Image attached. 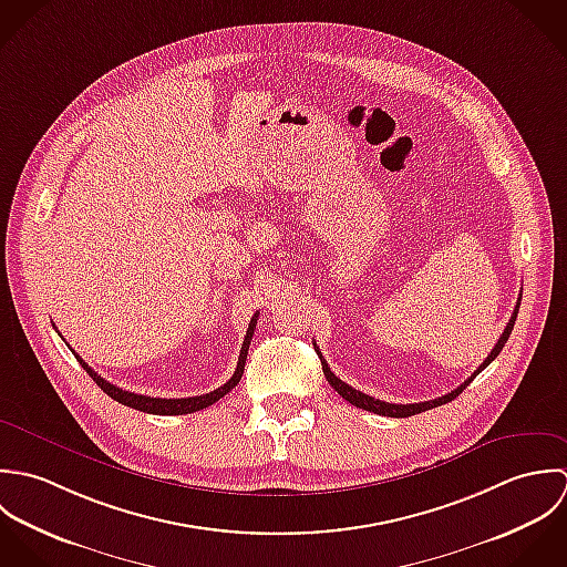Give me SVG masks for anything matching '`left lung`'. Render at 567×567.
Listing matches in <instances>:
<instances>
[{
    "instance_id": "obj_1",
    "label": "left lung",
    "mask_w": 567,
    "mask_h": 567,
    "mask_svg": "<svg viewBox=\"0 0 567 567\" xmlns=\"http://www.w3.org/2000/svg\"><path fill=\"white\" fill-rule=\"evenodd\" d=\"M519 305H522V293H519V298H517V307H515V311H513V316H511V320H508V324H506V329H504V333H502V338L497 340L495 343V348L491 350V354L480 363V368L460 385V388H455L452 390L450 394H445V396H439V399H434V401H425V403H410V405H399V403H385V401H379V399H374V396H368V394H363V392H359V390H354V388H350L348 383H343L341 379H338L333 372H331V368H329V363L324 361V357L320 354V350H318V346H316V350H318V354H320V361H322V370H324V377H327V381L336 388V392L340 394L341 399H346L348 403H352L354 408H361V410H365V412H374V414H379V416H392V419H405V416H414V414H421V412H425V410H432V408H439V405H443V403H450L453 401L499 352H502V348H504V343L508 341L511 338V331H513V327H515V320H517V311H519Z\"/></svg>"
}]
</instances>
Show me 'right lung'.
I'll list each match as a JSON object with an SVG mask.
<instances>
[{
	"label": "right lung",
	"instance_id": "1",
	"mask_svg": "<svg viewBox=\"0 0 567 567\" xmlns=\"http://www.w3.org/2000/svg\"><path fill=\"white\" fill-rule=\"evenodd\" d=\"M256 318H258V313H256V316L251 318V322H249L247 336H245L243 346H240V354H238L236 370H234V374L229 377V381L224 383L221 388H217L215 392H208V394H202V396H188V399H155V396H144V394L126 392V390L117 388L114 383L105 381V379H103L99 372H94L74 350H72V352H74V357L79 359V363L87 370V374L96 381V385H99L105 394H110L117 403H122V405H126V408H133V410H140V412H146V414H162V416L193 414V412H199V410H204V408H210L213 403H217L219 399H224L227 392H229L231 388H236V383L240 381L243 370H245V359H247L249 341H251V336H254V331H256ZM59 336H61V333H59Z\"/></svg>",
	"mask_w": 567,
	"mask_h": 567
}]
</instances>
